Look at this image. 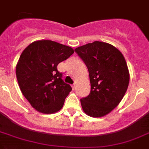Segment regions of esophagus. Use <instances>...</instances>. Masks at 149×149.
<instances>
[{
	"label": "esophagus",
	"mask_w": 149,
	"mask_h": 149,
	"mask_svg": "<svg viewBox=\"0 0 149 149\" xmlns=\"http://www.w3.org/2000/svg\"><path fill=\"white\" fill-rule=\"evenodd\" d=\"M72 88H73V89L74 90V89L76 88V84H73V85H72Z\"/></svg>",
	"instance_id": "obj_1"
}]
</instances>
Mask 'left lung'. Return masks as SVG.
I'll return each instance as SVG.
<instances>
[{"label":"left lung","mask_w":149,"mask_h":149,"mask_svg":"<svg viewBox=\"0 0 149 149\" xmlns=\"http://www.w3.org/2000/svg\"><path fill=\"white\" fill-rule=\"evenodd\" d=\"M88 70L91 92L80 100L88 116L100 118L116 108L125 96L130 73L125 57L107 42L94 41L75 49Z\"/></svg>","instance_id":"obj_1"}]
</instances>
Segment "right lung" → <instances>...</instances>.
Instances as JSON below:
<instances>
[{"instance_id":"1","label":"right lung","mask_w":149,"mask_h":149,"mask_svg":"<svg viewBox=\"0 0 149 149\" xmlns=\"http://www.w3.org/2000/svg\"><path fill=\"white\" fill-rule=\"evenodd\" d=\"M70 46L49 40L34 41L21 54L15 73L21 91L30 104L44 114L58 112L72 90L57 66L73 55Z\"/></svg>"}]
</instances>
